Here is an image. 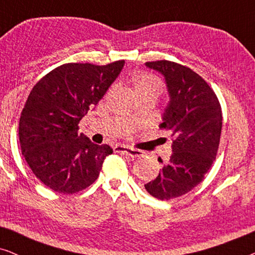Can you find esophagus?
Segmentation results:
<instances>
[{"instance_id": "34e87169", "label": "esophagus", "mask_w": 255, "mask_h": 255, "mask_svg": "<svg viewBox=\"0 0 255 255\" xmlns=\"http://www.w3.org/2000/svg\"><path fill=\"white\" fill-rule=\"evenodd\" d=\"M115 152L121 153V154H123V155L131 156V158H137V156L141 155V152L139 151V149L125 147V146H122V145L115 146Z\"/></svg>"}]
</instances>
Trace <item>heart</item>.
Returning a JSON list of instances; mask_svg holds the SVG:
<instances>
[{
  "mask_svg": "<svg viewBox=\"0 0 255 255\" xmlns=\"http://www.w3.org/2000/svg\"><path fill=\"white\" fill-rule=\"evenodd\" d=\"M135 90L138 94L154 93L159 95L162 92V82L156 76L144 73V74L139 75L137 81H135Z\"/></svg>",
  "mask_w": 255,
  "mask_h": 255,
  "instance_id": "heart-1",
  "label": "heart"
}]
</instances>
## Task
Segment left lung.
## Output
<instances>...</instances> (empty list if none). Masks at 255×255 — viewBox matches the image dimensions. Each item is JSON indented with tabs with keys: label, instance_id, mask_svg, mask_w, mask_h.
<instances>
[{
	"label": "left lung",
	"instance_id": "left-lung-1",
	"mask_svg": "<svg viewBox=\"0 0 255 255\" xmlns=\"http://www.w3.org/2000/svg\"><path fill=\"white\" fill-rule=\"evenodd\" d=\"M145 66L165 78L169 102L160 125L173 140L169 161L145 189L168 201L190 191L210 169L221 139L222 108L210 86L186 66L167 60Z\"/></svg>",
	"mask_w": 255,
	"mask_h": 255
}]
</instances>
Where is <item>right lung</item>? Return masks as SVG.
I'll return each mask as SVG.
<instances>
[{
    "label": "right lung",
    "mask_w": 255,
    "mask_h": 255,
    "mask_svg": "<svg viewBox=\"0 0 255 255\" xmlns=\"http://www.w3.org/2000/svg\"><path fill=\"white\" fill-rule=\"evenodd\" d=\"M125 61L106 66L65 64L39 80L19 118L22 153L34 175L60 194H74L95 182L109 145L79 134V122L104 96Z\"/></svg>",
    "instance_id": "add662e5"
}]
</instances>
